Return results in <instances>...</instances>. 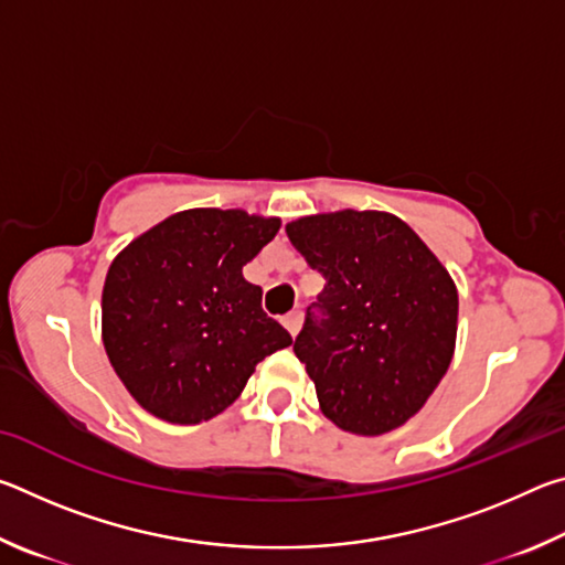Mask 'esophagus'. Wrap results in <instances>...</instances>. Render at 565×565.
<instances>
[{
  "instance_id": "obj_1",
  "label": "esophagus",
  "mask_w": 565,
  "mask_h": 565,
  "mask_svg": "<svg viewBox=\"0 0 565 565\" xmlns=\"http://www.w3.org/2000/svg\"><path fill=\"white\" fill-rule=\"evenodd\" d=\"M281 323L286 329H289V333L291 337H296V333H299V329H301V311H289L286 313V317H281Z\"/></svg>"
}]
</instances>
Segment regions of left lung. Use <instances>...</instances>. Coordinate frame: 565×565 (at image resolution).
Instances as JSON below:
<instances>
[{
    "instance_id": "1",
    "label": "left lung",
    "mask_w": 565,
    "mask_h": 565,
    "mask_svg": "<svg viewBox=\"0 0 565 565\" xmlns=\"http://www.w3.org/2000/svg\"><path fill=\"white\" fill-rule=\"evenodd\" d=\"M286 234L327 281L294 341L323 416L359 436L394 431L418 414L454 359L451 276L394 214L303 216Z\"/></svg>"
}]
</instances>
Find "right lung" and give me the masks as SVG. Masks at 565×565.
I'll list each match as a JSON object with an SVG mask.
<instances>
[{"label":"right lung","instance_id":"right-lung-1","mask_svg":"<svg viewBox=\"0 0 565 565\" xmlns=\"http://www.w3.org/2000/svg\"><path fill=\"white\" fill-rule=\"evenodd\" d=\"M279 218L189 209L149 228L111 262L102 337L129 394L171 424H202L242 394L256 363L291 343L242 269Z\"/></svg>","mask_w":565,"mask_h":565}]
</instances>
